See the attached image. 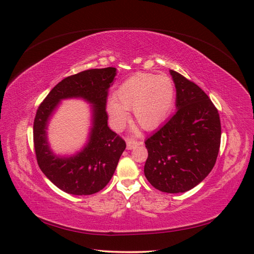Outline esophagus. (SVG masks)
Masks as SVG:
<instances>
[{
  "label": "esophagus",
  "instance_id": "obj_1",
  "mask_svg": "<svg viewBox=\"0 0 254 254\" xmlns=\"http://www.w3.org/2000/svg\"><path fill=\"white\" fill-rule=\"evenodd\" d=\"M139 144H141V142H139V141H137V140H134V139L127 138V149H132Z\"/></svg>",
  "mask_w": 254,
  "mask_h": 254
}]
</instances>
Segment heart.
<instances>
[{
	"label": "heart",
	"instance_id": "heart-1",
	"mask_svg": "<svg viewBox=\"0 0 254 254\" xmlns=\"http://www.w3.org/2000/svg\"><path fill=\"white\" fill-rule=\"evenodd\" d=\"M115 100L108 103L112 124L121 128L127 119V111H133L134 119L143 129L160 127L172 111L175 88L166 75L136 73L126 79L115 92Z\"/></svg>",
	"mask_w": 254,
	"mask_h": 254
}]
</instances>
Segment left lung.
<instances>
[{"label":"left lung","mask_w":254,"mask_h":254,"mask_svg":"<svg viewBox=\"0 0 254 254\" xmlns=\"http://www.w3.org/2000/svg\"><path fill=\"white\" fill-rule=\"evenodd\" d=\"M177 112L145 140L144 175L155 189L185 192L202 182L217 161L221 121L217 108L199 86L171 70Z\"/></svg>","instance_id":"8db88e82"}]
</instances>
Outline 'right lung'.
<instances>
[{"mask_svg":"<svg viewBox=\"0 0 254 254\" xmlns=\"http://www.w3.org/2000/svg\"><path fill=\"white\" fill-rule=\"evenodd\" d=\"M115 75L116 69L113 67L71 75L56 84L36 111L33 142L37 163L45 176L64 192L88 195L101 190L115 173L126 149L125 140L108 127L107 98ZM73 97L93 105L89 141L76 155L59 157L49 147L46 125L59 101Z\"/></svg>","mask_w":254,"mask_h":254,"instance_id":"obj_1","label":"right lung"}]
</instances>
